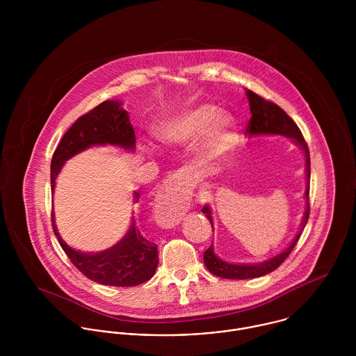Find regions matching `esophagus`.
<instances>
[{"label":"esophagus","mask_w":356,"mask_h":356,"mask_svg":"<svg viewBox=\"0 0 356 356\" xmlns=\"http://www.w3.org/2000/svg\"><path fill=\"white\" fill-rule=\"evenodd\" d=\"M185 177L174 174L161 188L154 205L156 220L161 227L170 229L179 223L186 211Z\"/></svg>","instance_id":"34e87169"}]
</instances>
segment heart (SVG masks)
I'll use <instances>...</instances> for the list:
<instances>
[{"instance_id":"obj_1","label":"heart","mask_w":356,"mask_h":356,"mask_svg":"<svg viewBox=\"0 0 356 356\" xmlns=\"http://www.w3.org/2000/svg\"><path fill=\"white\" fill-rule=\"evenodd\" d=\"M212 105H200L189 109L165 123L160 131V138L170 145H185L199 140L205 132V149L209 153L222 152L229 143L233 129L232 118L218 115Z\"/></svg>"}]
</instances>
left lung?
I'll use <instances>...</instances> for the list:
<instances>
[{"label":"left lung","mask_w":356,"mask_h":356,"mask_svg":"<svg viewBox=\"0 0 356 356\" xmlns=\"http://www.w3.org/2000/svg\"><path fill=\"white\" fill-rule=\"evenodd\" d=\"M247 99L250 102V109H251V119L247 123V129L245 133L250 136L254 134H281V136H286V137H292L295 140V143L298 145H300V148L305 151V172H307V189H305V197H307V205H305V216L302 220V227L296 236V238L293 240V243L280 254L271 257L270 260H266L263 263L259 264H230L226 263L220 259H218L213 254V248L212 245L204 252V263L207 266V268L209 270V273H212L216 277L220 278H229V280H247V278H256V277H261L266 275L271 271H274L275 268H278L285 259L291 254L293 251V248L296 247L303 230H305V225L308 222V216H309V174H311V167H309V151H308V145L303 138V134L300 131V129L298 127V124L293 122V119L284 111L281 109L275 102H270L263 99L261 96L256 95L252 90L245 92ZM203 213L207 215V219L209 220L211 226H212V218H211V211L209 208L205 205L203 208ZM213 227V226H212Z\"/></svg>","instance_id":"left-lung-1"}]
</instances>
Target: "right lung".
<instances>
[{"mask_svg": "<svg viewBox=\"0 0 356 356\" xmlns=\"http://www.w3.org/2000/svg\"><path fill=\"white\" fill-rule=\"evenodd\" d=\"M118 145L133 149L134 129L120 102H104L79 116L67 130L53 153L51 163V192L57 174L65 160L92 145ZM140 193H136V203ZM51 227L71 263L89 280L109 286H134L152 278L159 257L157 245L147 240L133 219L126 236L112 248L100 254H82L68 247L57 233L51 212Z\"/></svg>", "mask_w": 356, "mask_h": 356, "instance_id": "obj_1", "label": "right lung"}]
</instances>
